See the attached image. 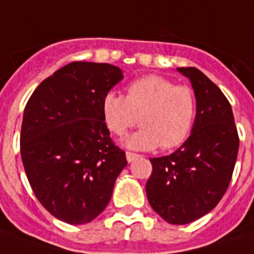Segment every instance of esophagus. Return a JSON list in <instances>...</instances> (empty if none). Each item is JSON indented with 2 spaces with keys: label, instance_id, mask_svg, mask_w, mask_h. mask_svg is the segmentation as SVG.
Instances as JSON below:
<instances>
[{
  "label": "esophagus",
  "instance_id": "1",
  "mask_svg": "<svg viewBox=\"0 0 254 254\" xmlns=\"http://www.w3.org/2000/svg\"><path fill=\"white\" fill-rule=\"evenodd\" d=\"M126 157H127V162L131 163V162H134L135 159H138L139 155H137V153H132V152H127V153H126Z\"/></svg>",
  "mask_w": 254,
  "mask_h": 254
}]
</instances>
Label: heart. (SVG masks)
Listing matches in <instances>:
<instances>
[{
	"mask_svg": "<svg viewBox=\"0 0 254 254\" xmlns=\"http://www.w3.org/2000/svg\"><path fill=\"white\" fill-rule=\"evenodd\" d=\"M101 109L106 127L119 137L137 120L141 124L139 130L124 139L127 148L171 149L190 134L196 116V95L188 85H176L166 77L149 74L128 84L126 97L106 92Z\"/></svg>",
	"mask_w": 254,
	"mask_h": 254,
	"instance_id": "1",
	"label": "heart"
}]
</instances>
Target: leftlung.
Segmentation results:
<instances>
[{
  "mask_svg": "<svg viewBox=\"0 0 254 254\" xmlns=\"http://www.w3.org/2000/svg\"><path fill=\"white\" fill-rule=\"evenodd\" d=\"M196 95L188 139L169 156L150 157L146 196L164 221L190 224L211 211L230 185L239 149L232 109L221 90L196 67H178Z\"/></svg>",
  "mask_w": 254,
  "mask_h": 254,
  "instance_id": "left-lung-1",
  "label": "left lung"
}]
</instances>
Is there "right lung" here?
Returning <instances> with one entry per match:
<instances>
[{"instance_id":"right-lung-1","label":"right lung","mask_w":254,"mask_h":254,"mask_svg":"<svg viewBox=\"0 0 254 254\" xmlns=\"http://www.w3.org/2000/svg\"><path fill=\"white\" fill-rule=\"evenodd\" d=\"M117 66L71 62L45 78L24 108L20 155L36 197L54 217L87 224L109 203L127 166L102 117V98L119 81Z\"/></svg>"}]
</instances>
